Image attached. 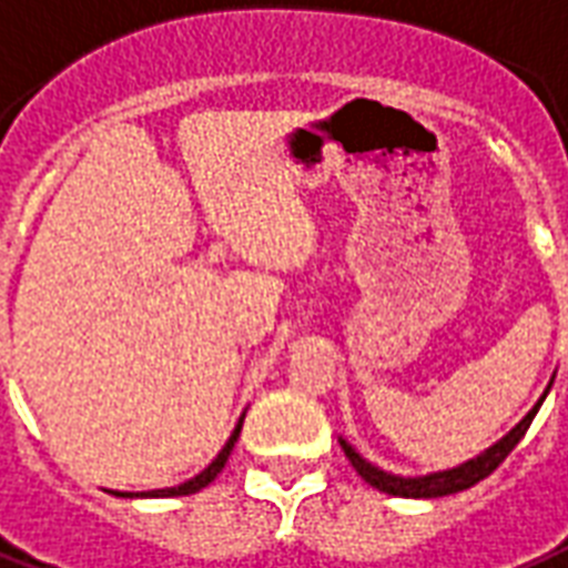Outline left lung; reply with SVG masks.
Instances as JSON below:
<instances>
[{"instance_id":"left-lung-1","label":"left lung","mask_w":568,"mask_h":568,"mask_svg":"<svg viewBox=\"0 0 568 568\" xmlns=\"http://www.w3.org/2000/svg\"><path fill=\"white\" fill-rule=\"evenodd\" d=\"M554 376H557V373H554ZM554 376L551 382H548V388L542 390V397L534 403V408H530V412H527V415L521 417V420H518V424L504 435V438H498L491 447L477 453V456L468 459V463L453 465V468H444V471L417 474V477L390 474L385 471V468H379V465H373L371 459H364L362 453L355 450L353 444L346 442V438H341V435H337V442H341V447H344L346 459L353 463L355 471L362 474V480L371 483L373 489L385 491V495H394V498H444V495H456V491L471 489L474 483L486 480V477H489V474L495 471L504 459H507L509 453H513V447L525 438L527 426L534 424L536 412H539V406H542L545 397H548V390H551Z\"/></svg>"}]
</instances>
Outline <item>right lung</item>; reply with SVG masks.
I'll return each instance as SVG.
<instances>
[{
  "instance_id": "right-lung-1",
  "label": "right lung",
  "mask_w": 568,
  "mask_h": 568,
  "mask_svg": "<svg viewBox=\"0 0 568 568\" xmlns=\"http://www.w3.org/2000/svg\"><path fill=\"white\" fill-rule=\"evenodd\" d=\"M243 420H245V412L240 415V420H236L234 433H231V438L224 442V447L219 450V456H215L213 463L206 465L204 471L195 474L192 480L180 483V486H171V489H151V491H109V495H121V498H180V495H195V491L206 489L210 483L222 474L224 463H227V456H231V450H234L236 438H240V433H243Z\"/></svg>"
}]
</instances>
